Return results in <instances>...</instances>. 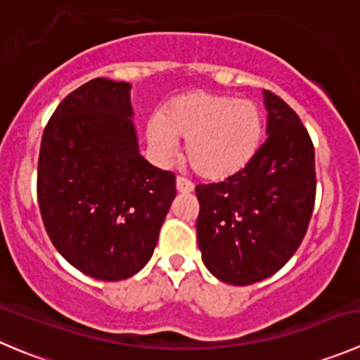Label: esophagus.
<instances>
[{"instance_id": "obj_1", "label": "esophagus", "mask_w": 360, "mask_h": 360, "mask_svg": "<svg viewBox=\"0 0 360 360\" xmlns=\"http://www.w3.org/2000/svg\"><path fill=\"white\" fill-rule=\"evenodd\" d=\"M176 188H177V191H179V193H183V195L184 193H191V191H193V184H191L188 179H184V177H177Z\"/></svg>"}]
</instances>
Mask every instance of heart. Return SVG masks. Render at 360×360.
I'll list each match as a JSON object with an SVG mask.
<instances>
[{"mask_svg": "<svg viewBox=\"0 0 360 360\" xmlns=\"http://www.w3.org/2000/svg\"><path fill=\"white\" fill-rule=\"evenodd\" d=\"M265 134V117L251 100L219 93H188L170 100L148 123V141L169 156L176 141L186 142L184 160L205 181H225L255 160Z\"/></svg>", "mask_w": 360, "mask_h": 360, "instance_id": "heart-1", "label": "heart"}]
</instances>
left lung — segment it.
Listing matches in <instances>:
<instances>
[{
  "label": "left lung",
  "mask_w": 360,
  "mask_h": 360,
  "mask_svg": "<svg viewBox=\"0 0 360 360\" xmlns=\"http://www.w3.org/2000/svg\"><path fill=\"white\" fill-rule=\"evenodd\" d=\"M267 139L253 162L221 183L198 184L197 239L209 273L251 285L278 273L301 246L316 193L315 148L297 114L264 91Z\"/></svg>",
  "instance_id": "left-lung-1"
}]
</instances>
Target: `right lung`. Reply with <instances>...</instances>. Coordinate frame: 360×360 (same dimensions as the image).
<instances>
[{
    "label": "right lung",
    "instance_id": "right-lung-1",
    "mask_svg": "<svg viewBox=\"0 0 360 360\" xmlns=\"http://www.w3.org/2000/svg\"><path fill=\"white\" fill-rule=\"evenodd\" d=\"M128 82L93 79L58 105L44 130L37 195L56 250L102 281L149 262L176 176L139 153Z\"/></svg>",
    "mask_w": 360,
    "mask_h": 360
}]
</instances>
